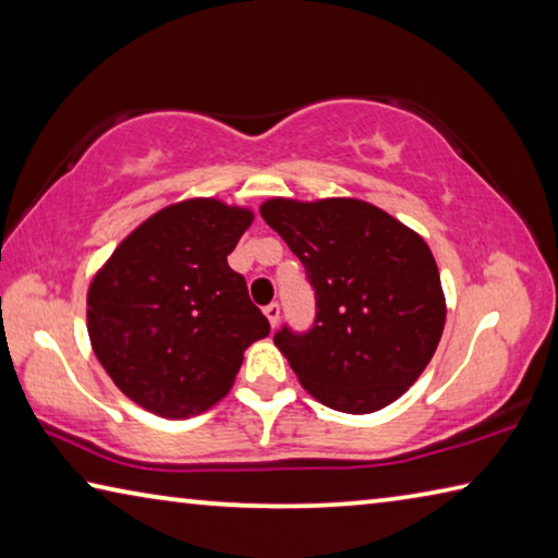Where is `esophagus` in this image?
<instances>
[{"instance_id":"1","label":"esophagus","mask_w":558,"mask_h":558,"mask_svg":"<svg viewBox=\"0 0 558 558\" xmlns=\"http://www.w3.org/2000/svg\"><path fill=\"white\" fill-rule=\"evenodd\" d=\"M263 313H266L270 327H278V323H280V305H278V302H270V305L263 310Z\"/></svg>"}]
</instances>
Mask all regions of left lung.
<instances>
[{"label":"left lung","mask_w":558,"mask_h":558,"mask_svg":"<svg viewBox=\"0 0 558 558\" xmlns=\"http://www.w3.org/2000/svg\"><path fill=\"white\" fill-rule=\"evenodd\" d=\"M260 216L315 288V327L302 337L282 327L272 339L302 389L327 409L354 415L401 399L446 327V292L428 243L352 196H272Z\"/></svg>","instance_id":"left-lung-1"}]
</instances>
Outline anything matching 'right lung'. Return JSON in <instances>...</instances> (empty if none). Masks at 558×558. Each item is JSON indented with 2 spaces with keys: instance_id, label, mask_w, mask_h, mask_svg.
<instances>
[{
  "instance_id": "1",
  "label": "right lung",
  "mask_w": 558,
  "mask_h": 558,
  "mask_svg": "<svg viewBox=\"0 0 558 558\" xmlns=\"http://www.w3.org/2000/svg\"><path fill=\"white\" fill-rule=\"evenodd\" d=\"M248 206L216 196L169 204L130 231L88 286V337L130 401L162 418L209 411L231 391L243 352L270 325L229 268Z\"/></svg>"
}]
</instances>
